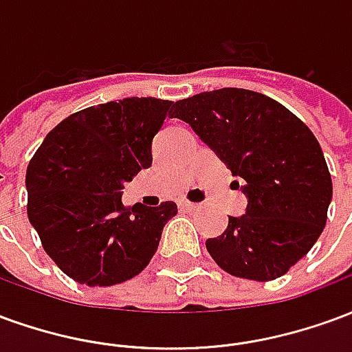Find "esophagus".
I'll use <instances>...</instances> for the list:
<instances>
[{
  "mask_svg": "<svg viewBox=\"0 0 352 352\" xmlns=\"http://www.w3.org/2000/svg\"><path fill=\"white\" fill-rule=\"evenodd\" d=\"M179 207L184 209V211H196V209H198V204H192L188 199H181V201H179Z\"/></svg>",
  "mask_w": 352,
  "mask_h": 352,
  "instance_id": "obj_1",
  "label": "esophagus"
}]
</instances>
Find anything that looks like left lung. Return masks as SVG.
I'll return each instance as SVG.
<instances>
[{
  "instance_id": "left-lung-1",
  "label": "left lung",
  "mask_w": 352,
  "mask_h": 352,
  "mask_svg": "<svg viewBox=\"0 0 352 352\" xmlns=\"http://www.w3.org/2000/svg\"><path fill=\"white\" fill-rule=\"evenodd\" d=\"M171 116L190 124L249 198L243 217H230L224 234L207 239L209 254L234 277L285 275L322 234L332 199V177L313 131L279 101L243 88L179 100Z\"/></svg>"
}]
</instances>
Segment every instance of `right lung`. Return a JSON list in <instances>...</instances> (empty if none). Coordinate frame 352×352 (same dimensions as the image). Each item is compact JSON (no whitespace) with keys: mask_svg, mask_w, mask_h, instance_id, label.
I'll use <instances>...</instances> for the list:
<instances>
[{"mask_svg":"<svg viewBox=\"0 0 352 352\" xmlns=\"http://www.w3.org/2000/svg\"><path fill=\"white\" fill-rule=\"evenodd\" d=\"M173 101L124 98L73 113L28 164V219L45 252L87 287H111L146 267L177 214L122 204L124 183L153 164V138Z\"/></svg>","mask_w":352,"mask_h":352,"instance_id":"right-lung-1","label":"right lung"}]
</instances>
